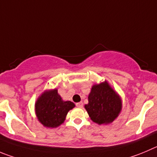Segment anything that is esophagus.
<instances>
[{"label":"esophagus","mask_w":157,"mask_h":157,"mask_svg":"<svg viewBox=\"0 0 157 157\" xmlns=\"http://www.w3.org/2000/svg\"><path fill=\"white\" fill-rule=\"evenodd\" d=\"M76 105H77V108H81L82 107H83V102H82V101H80V102H78V103H77V104H76Z\"/></svg>","instance_id":"esophagus-1"}]
</instances>
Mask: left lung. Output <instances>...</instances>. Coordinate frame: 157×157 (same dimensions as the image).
<instances>
[{
	"instance_id": "obj_1",
	"label": "left lung",
	"mask_w": 157,
	"mask_h": 157,
	"mask_svg": "<svg viewBox=\"0 0 157 157\" xmlns=\"http://www.w3.org/2000/svg\"><path fill=\"white\" fill-rule=\"evenodd\" d=\"M89 117L98 125H108L118 117L122 108L120 95L105 80L94 83L88 95V104L84 105Z\"/></svg>"
}]
</instances>
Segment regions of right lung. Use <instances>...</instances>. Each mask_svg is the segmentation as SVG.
<instances>
[{
    "mask_svg": "<svg viewBox=\"0 0 157 157\" xmlns=\"http://www.w3.org/2000/svg\"><path fill=\"white\" fill-rule=\"evenodd\" d=\"M75 107L70 101H63L57 89L44 90L35 104L38 121L46 128H57L66 120L67 113Z\"/></svg>",
    "mask_w": 157,
    "mask_h": 157,
    "instance_id": "right-lung-1",
    "label": "right lung"
}]
</instances>
